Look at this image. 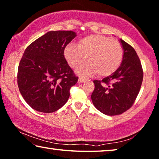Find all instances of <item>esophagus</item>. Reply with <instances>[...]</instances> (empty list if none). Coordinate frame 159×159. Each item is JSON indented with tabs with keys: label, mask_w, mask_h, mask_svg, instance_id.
Masks as SVG:
<instances>
[{
	"label": "esophagus",
	"mask_w": 159,
	"mask_h": 159,
	"mask_svg": "<svg viewBox=\"0 0 159 159\" xmlns=\"http://www.w3.org/2000/svg\"><path fill=\"white\" fill-rule=\"evenodd\" d=\"M86 79H85V78H82V77H80L79 79V83H83L84 81H86Z\"/></svg>",
	"instance_id": "1"
}]
</instances>
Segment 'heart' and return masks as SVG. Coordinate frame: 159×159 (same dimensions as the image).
Listing matches in <instances>:
<instances>
[{"label":"heart","mask_w":159,"mask_h":159,"mask_svg":"<svg viewBox=\"0 0 159 159\" xmlns=\"http://www.w3.org/2000/svg\"><path fill=\"white\" fill-rule=\"evenodd\" d=\"M64 56L69 66L76 68L85 61L89 62L77 69L80 75L86 76L97 73L99 76H109L120 68L124 56L123 48L117 40L102 35L91 34L78 40L77 46L68 44Z\"/></svg>","instance_id":"heart-1"}]
</instances>
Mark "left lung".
Here are the masks:
<instances>
[{"label":"left lung","mask_w":159,"mask_h":159,"mask_svg":"<svg viewBox=\"0 0 159 159\" xmlns=\"http://www.w3.org/2000/svg\"><path fill=\"white\" fill-rule=\"evenodd\" d=\"M124 56L120 68L102 80H95L91 100L107 115H121L133 106L143 79L141 62L131 45L120 39Z\"/></svg>","instance_id":"left-lung-1"}]
</instances>
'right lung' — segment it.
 Masks as SVG:
<instances>
[{
    "label": "right lung",
    "mask_w": 159,
    "mask_h": 159,
    "mask_svg": "<svg viewBox=\"0 0 159 159\" xmlns=\"http://www.w3.org/2000/svg\"><path fill=\"white\" fill-rule=\"evenodd\" d=\"M73 31H51L31 43L18 68L20 93L34 110L52 113L63 106L79 79L64 56Z\"/></svg>",
    "instance_id": "add662e5"
}]
</instances>
